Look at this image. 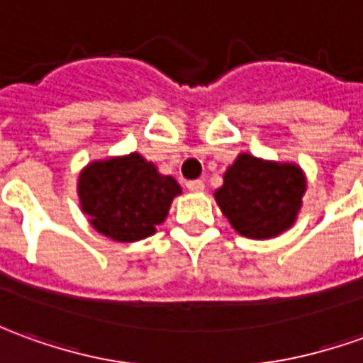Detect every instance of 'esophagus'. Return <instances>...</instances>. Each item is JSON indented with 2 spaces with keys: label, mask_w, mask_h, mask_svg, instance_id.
Wrapping results in <instances>:
<instances>
[{
  "label": "esophagus",
  "mask_w": 363,
  "mask_h": 363,
  "mask_svg": "<svg viewBox=\"0 0 363 363\" xmlns=\"http://www.w3.org/2000/svg\"><path fill=\"white\" fill-rule=\"evenodd\" d=\"M186 189L190 190V192H200V190H204V182L202 181H189L186 182Z\"/></svg>",
  "instance_id": "1"
}]
</instances>
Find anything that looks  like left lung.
I'll return each mask as SVG.
<instances>
[{
    "instance_id": "left-lung-1",
    "label": "left lung",
    "mask_w": 363,
    "mask_h": 363,
    "mask_svg": "<svg viewBox=\"0 0 363 363\" xmlns=\"http://www.w3.org/2000/svg\"><path fill=\"white\" fill-rule=\"evenodd\" d=\"M306 181L296 164H279L242 155L225 171L216 202L245 238H275L293 225Z\"/></svg>"
}]
</instances>
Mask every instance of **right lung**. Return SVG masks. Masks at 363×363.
I'll use <instances>...</instances> for the list:
<instances>
[{
    "label": "right lung",
    "instance_id": "add662e5",
    "mask_svg": "<svg viewBox=\"0 0 363 363\" xmlns=\"http://www.w3.org/2000/svg\"><path fill=\"white\" fill-rule=\"evenodd\" d=\"M177 194L179 182L157 173L155 164L138 153L88 164L78 179V196L90 224L116 242L155 234Z\"/></svg>",
    "mask_w": 363,
    "mask_h": 363
}]
</instances>
